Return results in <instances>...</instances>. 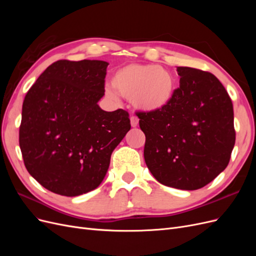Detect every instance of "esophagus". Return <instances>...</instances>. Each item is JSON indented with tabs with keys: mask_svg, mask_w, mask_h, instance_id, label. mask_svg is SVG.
<instances>
[{
	"mask_svg": "<svg viewBox=\"0 0 256 256\" xmlns=\"http://www.w3.org/2000/svg\"><path fill=\"white\" fill-rule=\"evenodd\" d=\"M130 124L132 127H136L138 125V118L136 116H131L130 118Z\"/></svg>",
	"mask_w": 256,
	"mask_h": 256,
	"instance_id": "34e87169",
	"label": "esophagus"
}]
</instances>
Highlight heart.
<instances>
[{"label": "heart", "instance_id": "b5f03b06", "mask_svg": "<svg viewBox=\"0 0 256 256\" xmlns=\"http://www.w3.org/2000/svg\"><path fill=\"white\" fill-rule=\"evenodd\" d=\"M112 86L124 98L131 99L136 109L158 112L172 102L176 92V78L164 67L129 64L114 72ZM106 92L110 98H116L112 88H108Z\"/></svg>", "mask_w": 256, "mask_h": 256}]
</instances>
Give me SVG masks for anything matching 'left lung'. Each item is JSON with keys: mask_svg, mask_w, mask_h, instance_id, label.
Returning a JSON list of instances; mask_svg holds the SVG:
<instances>
[{"mask_svg": "<svg viewBox=\"0 0 256 256\" xmlns=\"http://www.w3.org/2000/svg\"><path fill=\"white\" fill-rule=\"evenodd\" d=\"M177 74L180 88L170 106L136 115L152 176L168 187L196 190L228 164L236 138L233 104L212 74L190 67H177Z\"/></svg>", "mask_w": 256, "mask_h": 256, "instance_id": "1", "label": "left lung"}]
</instances>
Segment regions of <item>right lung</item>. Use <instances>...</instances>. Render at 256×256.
Masks as SVG:
<instances>
[{"label": "right lung", "mask_w": 256, "mask_h": 256, "mask_svg": "<svg viewBox=\"0 0 256 256\" xmlns=\"http://www.w3.org/2000/svg\"><path fill=\"white\" fill-rule=\"evenodd\" d=\"M109 63L60 60L40 76L22 106L19 145L28 172L56 194L76 196L96 189L112 152L130 130L127 111L106 112Z\"/></svg>", "instance_id": "1"}]
</instances>
